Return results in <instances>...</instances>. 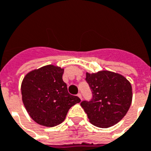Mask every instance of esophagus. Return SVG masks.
Listing matches in <instances>:
<instances>
[{
	"label": "esophagus",
	"mask_w": 151,
	"mask_h": 151,
	"mask_svg": "<svg viewBox=\"0 0 151 151\" xmlns=\"http://www.w3.org/2000/svg\"><path fill=\"white\" fill-rule=\"evenodd\" d=\"M78 96L79 98L81 99H82V95H81V93H78Z\"/></svg>",
	"instance_id": "esophagus-1"
}]
</instances>
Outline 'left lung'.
<instances>
[{"label":"left lung","instance_id":"1","mask_svg":"<svg viewBox=\"0 0 151 151\" xmlns=\"http://www.w3.org/2000/svg\"><path fill=\"white\" fill-rule=\"evenodd\" d=\"M86 80L92 90L91 101L81 106L89 121L99 128H109L117 124L129 111L133 91L129 80L123 75L108 70L95 73H86Z\"/></svg>","mask_w":151,"mask_h":151}]
</instances>
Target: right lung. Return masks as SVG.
<instances>
[{
    "instance_id": "1",
    "label": "right lung",
    "mask_w": 151,
    "mask_h": 151,
    "mask_svg": "<svg viewBox=\"0 0 151 151\" xmlns=\"http://www.w3.org/2000/svg\"><path fill=\"white\" fill-rule=\"evenodd\" d=\"M64 69L47 65L27 73L22 82V103L35 122L54 127L65 120L69 108L81 99L68 92Z\"/></svg>"
}]
</instances>
